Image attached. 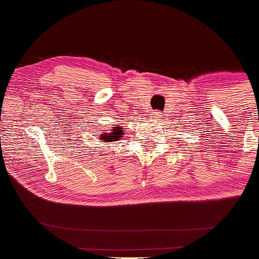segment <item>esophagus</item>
Masks as SVG:
<instances>
[{"label": "esophagus", "instance_id": "obj_1", "mask_svg": "<svg viewBox=\"0 0 259 259\" xmlns=\"http://www.w3.org/2000/svg\"><path fill=\"white\" fill-rule=\"evenodd\" d=\"M161 113H159V111H154V113H153V118L154 119H159L161 118Z\"/></svg>", "mask_w": 259, "mask_h": 259}]
</instances>
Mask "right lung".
I'll use <instances>...</instances> for the list:
<instances>
[{"instance_id": "1", "label": "right lung", "mask_w": 259, "mask_h": 259, "mask_svg": "<svg viewBox=\"0 0 259 259\" xmlns=\"http://www.w3.org/2000/svg\"><path fill=\"white\" fill-rule=\"evenodd\" d=\"M123 134V128L122 125H119V127H114L113 130L110 132H105V134L98 135L100 137V140H102V143H111V141H118L120 137H122Z\"/></svg>"}]
</instances>
